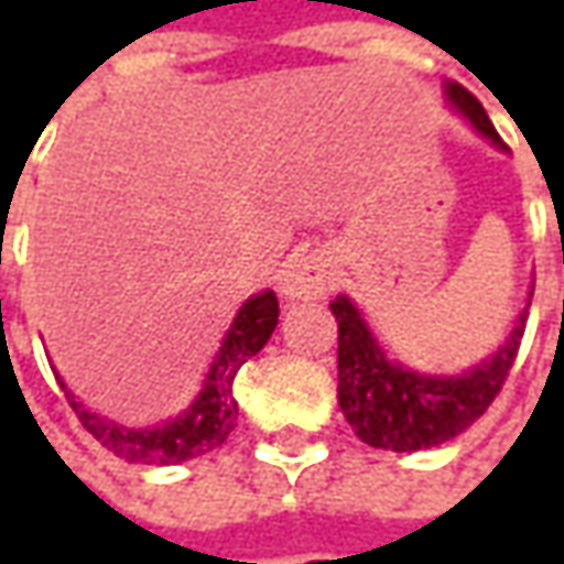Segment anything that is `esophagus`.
<instances>
[{
  "instance_id": "34e87169",
  "label": "esophagus",
  "mask_w": 564,
  "mask_h": 564,
  "mask_svg": "<svg viewBox=\"0 0 564 564\" xmlns=\"http://www.w3.org/2000/svg\"><path fill=\"white\" fill-rule=\"evenodd\" d=\"M333 289V267L326 253L304 250L289 257V263L279 272V292L289 301H316Z\"/></svg>"
}]
</instances>
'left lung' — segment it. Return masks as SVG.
<instances>
[{
	"instance_id": "obj_1",
	"label": "left lung",
	"mask_w": 564,
	"mask_h": 564,
	"mask_svg": "<svg viewBox=\"0 0 564 564\" xmlns=\"http://www.w3.org/2000/svg\"><path fill=\"white\" fill-rule=\"evenodd\" d=\"M443 97L448 109L484 141L502 153L509 150L484 106L462 84L445 80ZM531 294L502 345L462 373H423L395 360L382 348L358 304L348 294H336L329 311L338 323V408L345 421L364 443L386 452H421L465 433L492 404L509 377L524 336Z\"/></svg>"
}]
</instances>
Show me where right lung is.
Segmentation results:
<instances>
[{"label":"right lung","mask_w":564,"mask_h":564,"mask_svg":"<svg viewBox=\"0 0 564 564\" xmlns=\"http://www.w3.org/2000/svg\"><path fill=\"white\" fill-rule=\"evenodd\" d=\"M279 323V301L272 289L250 294L238 307V314L219 341L213 364L204 373L200 392L187 404L182 414L156 423V426H124L94 408H87L75 392L65 386V379H55L65 389V399L75 408L77 421L87 426V433L102 443L109 452H116L124 462L138 465H182L191 458H200L213 452L216 445L228 440L238 421V401H235V373L248 364L267 341Z\"/></svg>","instance_id":"right-lung-1"}]
</instances>
